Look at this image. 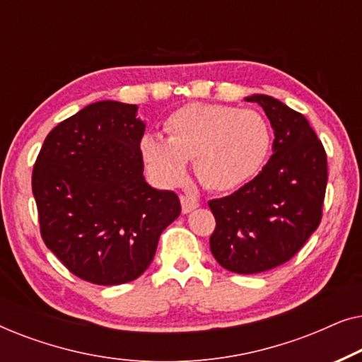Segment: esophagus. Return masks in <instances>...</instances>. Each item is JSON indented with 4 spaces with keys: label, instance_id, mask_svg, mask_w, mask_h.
<instances>
[{
    "label": "esophagus",
    "instance_id": "1",
    "mask_svg": "<svg viewBox=\"0 0 362 362\" xmlns=\"http://www.w3.org/2000/svg\"><path fill=\"white\" fill-rule=\"evenodd\" d=\"M196 207H199V202L194 197L191 196H181V209H182V214H187V212L194 211Z\"/></svg>",
    "mask_w": 362,
    "mask_h": 362
}]
</instances>
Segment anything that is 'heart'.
<instances>
[{
  "label": "heart",
  "instance_id": "1",
  "mask_svg": "<svg viewBox=\"0 0 362 362\" xmlns=\"http://www.w3.org/2000/svg\"><path fill=\"white\" fill-rule=\"evenodd\" d=\"M168 138L146 133L140 155L160 185L185 181L187 161L204 186L232 191L250 181L270 153L272 132L259 112L219 103H189L166 118Z\"/></svg>",
  "mask_w": 362,
  "mask_h": 362
}]
</instances>
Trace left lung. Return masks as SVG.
<instances>
[{
	"label": "left lung",
	"instance_id": "left-lung-1",
	"mask_svg": "<svg viewBox=\"0 0 362 362\" xmlns=\"http://www.w3.org/2000/svg\"><path fill=\"white\" fill-rule=\"evenodd\" d=\"M264 108L274 128L272 156L234 194L209 202L216 230L209 245L217 264L234 274H260L288 262L321 221L328 165L301 113L264 93L245 97Z\"/></svg>",
	"mask_w": 362,
	"mask_h": 362
}]
</instances>
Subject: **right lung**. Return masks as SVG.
<instances>
[{
  "label": "right lung",
  "mask_w": 362,
  "mask_h": 362,
  "mask_svg": "<svg viewBox=\"0 0 362 362\" xmlns=\"http://www.w3.org/2000/svg\"><path fill=\"white\" fill-rule=\"evenodd\" d=\"M138 107L102 100L59 123L33 170V194L47 249L95 285L140 276L161 232L181 214L173 191L143 176Z\"/></svg>",
  "instance_id": "1"
}]
</instances>
